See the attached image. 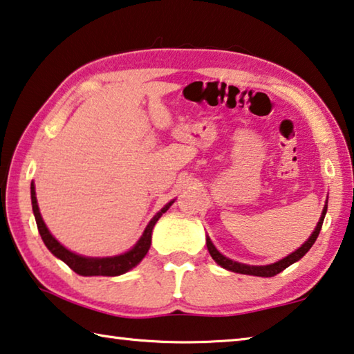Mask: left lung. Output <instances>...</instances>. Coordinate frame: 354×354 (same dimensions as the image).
<instances>
[{
  "label": "left lung",
  "mask_w": 354,
  "mask_h": 354,
  "mask_svg": "<svg viewBox=\"0 0 354 354\" xmlns=\"http://www.w3.org/2000/svg\"><path fill=\"white\" fill-rule=\"evenodd\" d=\"M326 209H328V201H326V205H324L323 214H322V217H319V222L317 223V228H315V232L312 233V236L308 238L298 250L293 252V254H290L288 257H285L283 260H280L277 263H272V265H268V266H249V265H243V263L230 260V258L223 257L221 252H218L214 248V245H212L209 238H206L207 250H209V254H211L212 258H214L216 263H218V265H221L222 268L228 269V271L239 272V274H249V276H258V277H272V276H276V274L282 272L283 269H287L290 265H293L295 261L301 260V258L307 254L308 249L312 248L313 243H315L317 238H318L319 230H322L323 221H324V216H326Z\"/></svg>",
  "instance_id": "8db88e82"
}]
</instances>
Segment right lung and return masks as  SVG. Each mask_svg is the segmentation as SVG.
<instances>
[{
    "label": "right lung",
    "mask_w": 354,
    "mask_h": 354,
    "mask_svg": "<svg viewBox=\"0 0 354 354\" xmlns=\"http://www.w3.org/2000/svg\"><path fill=\"white\" fill-rule=\"evenodd\" d=\"M31 203H32V212H35V217H36L37 230L39 233H41L44 244L47 245V249L52 252L55 257H58L59 260H63L66 265L72 269V271L80 274V276H120V274H124L129 271V269L137 266L138 263L143 260V257L148 254L149 245H151V233H153L156 222L159 221L160 216L171 206L173 201L165 205L153 218H151L147 230H145L143 236L140 238V241L136 245H133V249H131L122 255L106 257V258H86V257L77 255L74 252L63 248V245H61L58 241L50 234L46 223L42 221L41 212H39L35 184H31Z\"/></svg>",
    "instance_id": "right-lung-1"
}]
</instances>
